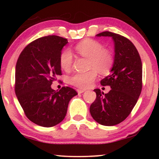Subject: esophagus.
<instances>
[{"label": "esophagus", "instance_id": "1", "mask_svg": "<svg viewBox=\"0 0 159 159\" xmlns=\"http://www.w3.org/2000/svg\"><path fill=\"white\" fill-rule=\"evenodd\" d=\"M77 93H79V94H81V93H84L85 90H82V89H77Z\"/></svg>", "mask_w": 159, "mask_h": 159}]
</instances>
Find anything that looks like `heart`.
Masks as SVG:
<instances>
[{"instance_id": "1", "label": "heart", "mask_w": 159, "mask_h": 159, "mask_svg": "<svg viewBox=\"0 0 159 159\" xmlns=\"http://www.w3.org/2000/svg\"><path fill=\"white\" fill-rule=\"evenodd\" d=\"M75 50L80 55L90 59L87 72H77L69 78V82L77 88H88L97 77V72L106 75L109 72L114 64V56L110 51L104 49L103 45L93 40H84L78 43ZM74 56L70 49L66 48L60 55V66L64 71H69L73 64Z\"/></svg>"}]
</instances>
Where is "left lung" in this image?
<instances>
[{"mask_svg": "<svg viewBox=\"0 0 159 159\" xmlns=\"http://www.w3.org/2000/svg\"><path fill=\"white\" fill-rule=\"evenodd\" d=\"M97 37H111L114 43V61L111 74L101 81L111 88L106 94L95 89L96 98L90 112L95 121L114 126L129 116L142 90L143 67L138 50L131 41L120 34L103 32Z\"/></svg>", "mask_w": 159, "mask_h": 159, "instance_id": "left-lung-1", "label": "left lung"}]
</instances>
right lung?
<instances>
[{"label": "right lung", "mask_w": 159, "mask_h": 159, "mask_svg": "<svg viewBox=\"0 0 159 159\" xmlns=\"http://www.w3.org/2000/svg\"><path fill=\"white\" fill-rule=\"evenodd\" d=\"M67 39L56 35L40 38L21 51L15 71V93L25 114L41 127H53L64 120L70 100L77 95L63 87L54 90L51 84L61 75L59 62Z\"/></svg>", "instance_id": "1"}]
</instances>
